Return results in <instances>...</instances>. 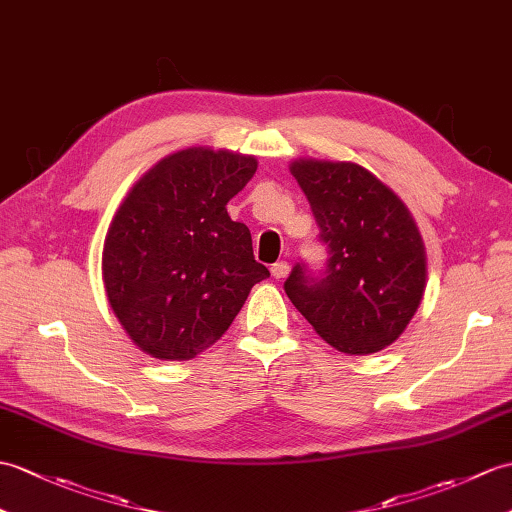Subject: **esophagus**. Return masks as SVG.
<instances>
[{"label":"esophagus","mask_w":512,"mask_h":512,"mask_svg":"<svg viewBox=\"0 0 512 512\" xmlns=\"http://www.w3.org/2000/svg\"><path fill=\"white\" fill-rule=\"evenodd\" d=\"M270 272H272V277H275V279H283V277H288V272H290L288 261H277V264H272Z\"/></svg>","instance_id":"1"}]
</instances>
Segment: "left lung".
<instances>
[{"label":"left lung","mask_w":512,"mask_h":512,"mask_svg":"<svg viewBox=\"0 0 512 512\" xmlns=\"http://www.w3.org/2000/svg\"><path fill=\"white\" fill-rule=\"evenodd\" d=\"M310 200L327 264H296L283 288L331 347L366 355L388 347L419 310L427 261L401 198L358 163L299 159L290 165Z\"/></svg>","instance_id":"obj_1"}]
</instances>
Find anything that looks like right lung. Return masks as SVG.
<instances>
[{
	"label": "right lung",
	"mask_w": 512,
	"mask_h": 512,
	"mask_svg": "<svg viewBox=\"0 0 512 512\" xmlns=\"http://www.w3.org/2000/svg\"><path fill=\"white\" fill-rule=\"evenodd\" d=\"M257 170L248 154L187 148L139 178L106 233L102 277L111 310L157 360H192L229 329L255 283L251 231L227 202Z\"/></svg>",
	"instance_id": "right-lung-1"
}]
</instances>
